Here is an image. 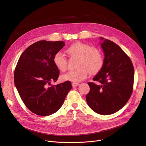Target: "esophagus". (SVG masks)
Listing matches in <instances>:
<instances>
[{"label":"esophagus","mask_w":146,"mask_h":146,"mask_svg":"<svg viewBox=\"0 0 146 146\" xmlns=\"http://www.w3.org/2000/svg\"><path fill=\"white\" fill-rule=\"evenodd\" d=\"M79 85V83H72V86L73 87H76Z\"/></svg>","instance_id":"obj_1"}]
</instances>
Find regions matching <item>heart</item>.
<instances>
[{"label":"heart","instance_id":"obj_1","mask_svg":"<svg viewBox=\"0 0 146 146\" xmlns=\"http://www.w3.org/2000/svg\"><path fill=\"white\" fill-rule=\"evenodd\" d=\"M66 52L71 57L78 58L75 70H72L63 74V81L78 83L87 78L88 73L95 74L101 70L104 64V56L98 48L82 42H76L66 49ZM54 65L61 72H64L68 67L67 58L63 53L58 52L53 58Z\"/></svg>","mask_w":146,"mask_h":146}]
</instances>
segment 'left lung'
Segmentation results:
<instances>
[{
	"instance_id": "obj_1",
	"label": "left lung",
	"mask_w": 146,
	"mask_h": 146,
	"mask_svg": "<svg viewBox=\"0 0 146 146\" xmlns=\"http://www.w3.org/2000/svg\"><path fill=\"white\" fill-rule=\"evenodd\" d=\"M101 39L104 41V64L93 79L99 85L88 82L90 91L86 99L95 112L110 115L120 110L131 97L134 70L131 59L117 44L103 37Z\"/></svg>"
}]
</instances>
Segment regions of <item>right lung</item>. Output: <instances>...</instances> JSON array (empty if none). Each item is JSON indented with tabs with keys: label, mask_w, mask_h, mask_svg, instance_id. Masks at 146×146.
Segmentation results:
<instances>
[{
	"label": "right lung",
	"mask_w": 146,
	"mask_h": 146,
	"mask_svg": "<svg viewBox=\"0 0 146 146\" xmlns=\"http://www.w3.org/2000/svg\"><path fill=\"white\" fill-rule=\"evenodd\" d=\"M63 41H39L22 52L14 73V82L23 102L31 111L40 116L56 112L72 89L70 82L56 85L60 71L53 62Z\"/></svg>",
	"instance_id": "right-lung-1"
}]
</instances>
